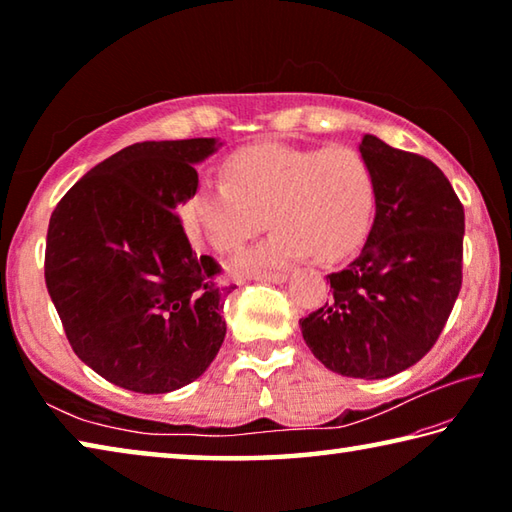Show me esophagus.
I'll list each match as a JSON object with an SVG mask.
<instances>
[{
    "mask_svg": "<svg viewBox=\"0 0 512 512\" xmlns=\"http://www.w3.org/2000/svg\"><path fill=\"white\" fill-rule=\"evenodd\" d=\"M287 273H262V275H255V282H264V284H282L287 282Z\"/></svg>",
    "mask_w": 512,
    "mask_h": 512,
    "instance_id": "34e87169",
    "label": "esophagus"
}]
</instances>
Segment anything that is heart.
<instances>
[{"label": "heart", "mask_w": 512, "mask_h": 512, "mask_svg": "<svg viewBox=\"0 0 512 512\" xmlns=\"http://www.w3.org/2000/svg\"><path fill=\"white\" fill-rule=\"evenodd\" d=\"M225 178H203L183 205L194 237L235 253L271 219L275 230L232 262V273L282 271L309 253L341 262L368 237L377 205L370 162L350 146L264 142L235 151Z\"/></svg>", "instance_id": "obj_1"}]
</instances>
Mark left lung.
<instances>
[{
  "mask_svg": "<svg viewBox=\"0 0 512 512\" xmlns=\"http://www.w3.org/2000/svg\"><path fill=\"white\" fill-rule=\"evenodd\" d=\"M377 178L375 221L359 257L327 275L332 300L300 320L302 339L332 372L386 379L427 354L463 282L465 212L431 160L363 135Z\"/></svg>",
  "mask_w": 512,
  "mask_h": 512,
  "instance_id": "1",
  "label": "left lung"
}]
</instances>
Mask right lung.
<instances>
[{
	"label": "right lung",
	"mask_w": 512,
	"mask_h": 512,
	"mask_svg": "<svg viewBox=\"0 0 512 512\" xmlns=\"http://www.w3.org/2000/svg\"><path fill=\"white\" fill-rule=\"evenodd\" d=\"M214 137L140 142L90 169L49 219L45 282L85 366L135 393L192 384L225 339L235 284L196 255L178 207L198 185Z\"/></svg>",
	"instance_id": "right-lung-1"
}]
</instances>
